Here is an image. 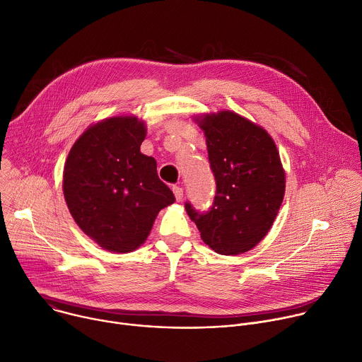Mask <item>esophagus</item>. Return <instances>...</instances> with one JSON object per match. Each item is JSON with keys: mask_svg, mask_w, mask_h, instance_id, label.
<instances>
[{"mask_svg": "<svg viewBox=\"0 0 362 362\" xmlns=\"http://www.w3.org/2000/svg\"><path fill=\"white\" fill-rule=\"evenodd\" d=\"M173 193H175V197H176L177 202H180L183 199V187L173 186Z\"/></svg>", "mask_w": 362, "mask_h": 362, "instance_id": "esophagus-1", "label": "esophagus"}]
</instances>
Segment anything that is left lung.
<instances>
[{"mask_svg": "<svg viewBox=\"0 0 362 362\" xmlns=\"http://www.w3.org/2000/svg\"><path fill=\"white\" fill-rule=\"evenodd\" d=\"M216 180L214 204L206 212L186 202L202 240L221 255H239L269 232L285 193V172L272 137L233 112L200 120Z\"/></svg>", "mask_w": 362, "mask_h": 362, "instance_id": "8db88e82", "label": "left lung"}]
</instances>
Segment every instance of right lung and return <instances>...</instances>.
Returning a JSON list of instances; mask_svg holds the SVG:
<instances>
[{
  "instance_id": "obj_1",
  "label": "right lung",
  "mask_w": 362,
  "mask_h": 362,
  "mask_svg": "<svg viewBox=\"0 0 362 362\" xmlns=\"http://www.w3.org/2000/svg\"><path fill=\"white\" fill-rule=\"evenodd\" d=\"M143 122L119 116L88 127L71 147L63 190L80 229L110 252L137 249L158 214L175 202L156 160L140 151Z\"/></svg>"
}]
</instances>
